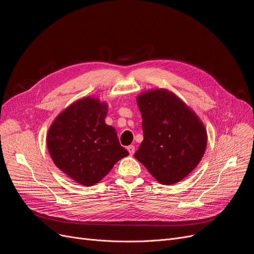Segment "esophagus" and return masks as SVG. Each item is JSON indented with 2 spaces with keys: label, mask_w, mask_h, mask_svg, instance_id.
<instances>
[{
  "label": "esophagus",
  "mask_w": 254,
  "mask_h": 254,
  "mask_svg": "<svg viewBox=\"0 0 254 254\" xmlns=\"http://www.w3.org/2000/svg\"><path fill=\"white\" fill-rule=\"evenodd\" d=\"M127 150L129 151V155H130V156H132L133 153H134V151H135L134 146H133V145H129V146H127Z\"/></svg>",
  "instance_id": "obj_1"
}]
</instances>
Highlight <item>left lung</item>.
<instances>
[{
  "label": "left lung",
  "instance_id": "left-lung-1",
  "mask_svg": "<svg viewBox=\"0 0 254 254\" xmlns=\"http://www.w3.org/2000/svg\"><path fill=\"white\" fill-rule=\"evenodd\" d=\"M144 140L136 160L162 184L179 182L200 162L206 147L201 121L172 92L157 89L137 97Z\"/></svg>",
  "mask_w": 254,
  "mask_h": 254
}]
</instances>
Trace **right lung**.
<instances>
[{"mask_svg":"<svg viewBox=\"0 0 254 254\" xmlns=\"http://www.w3.org/2000/svg\"><path fill=\"white\" fill-rule=\"evenodd\" d=\"M108 108L86 97L61 112L49 129L48 148L54 163L82 186H93L119 160L129 155L117 131L107 125Z\"/></svg>","mask_w":254,"mask_h":254,"instance_id":"obj_1","label":"right lung"}]
</instances>
